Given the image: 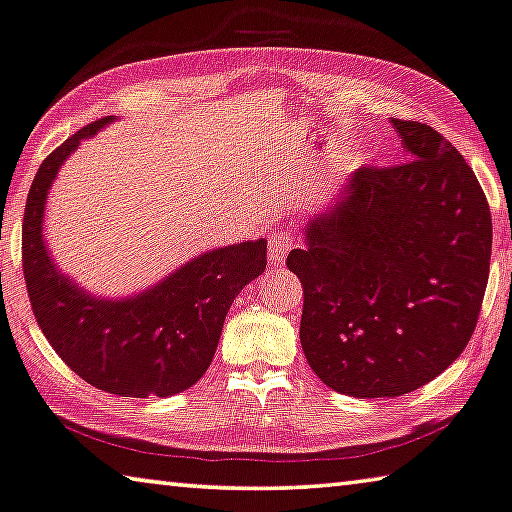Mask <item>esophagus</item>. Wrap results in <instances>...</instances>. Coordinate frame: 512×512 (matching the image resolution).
I'll use <instances>...</instances> for the list:
<instances>
[{
  "mask_svg": "<svg viewBox=\"0 0 512 512\" xmlns=\"http://www.w3.org/2000/svg\"><path fill=\"white\" fill-rule=\"evenodd\" d=\"M290 247H292V233L288 229H281V231L272 233V238H270V261H272V265H283Z\"/></svg>",
  "mask_w": 512,
  "mask_h": 512,
  "instance_id": "obj_1",
  "label": "esophagus"
}]
</instances>
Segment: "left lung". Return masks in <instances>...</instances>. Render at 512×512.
Listing matches in <instances>:
<instances>
[{"label": "left lung", "instance_id": "left-lung-1", "mask_svg": "<svg viewBox=\"0 0 512 512\" xmlns=\"http://www.w3.org/2000/svg\"><path fill=\"white\" fill-rule=\"evenodd\" d=\"M408 161L365 165L288 254L308 365L358 399L408 395L463 354L490 274L479 179L429 124L392 120Z\"/></svg>", "mask_w": 512, "mask_h": 512}]
</instances>
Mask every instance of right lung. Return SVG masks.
I'll return each mask as SVG.
<instances>
[{
    "mask_svg": "<svg viewBox=\"0 0 512 512\" xmlns=\"http://www.w3.org/2000/svg\"><path fill=\"white\" fill-rule=\"evenodd\" d=\"M111 120L79 129L40 165L22 220L24 283L38 326L74 374L111 395L170 397L208 370L229 306L265 270L267 240L201 254L138 297L108 301L74 286L43 240L47 190L79 142Z\"/></svg>",
    "mask_w": 512,
    "mask_h": 512,
    "instance_id": "1",
    "label": "right lung"
}]
</instances>
